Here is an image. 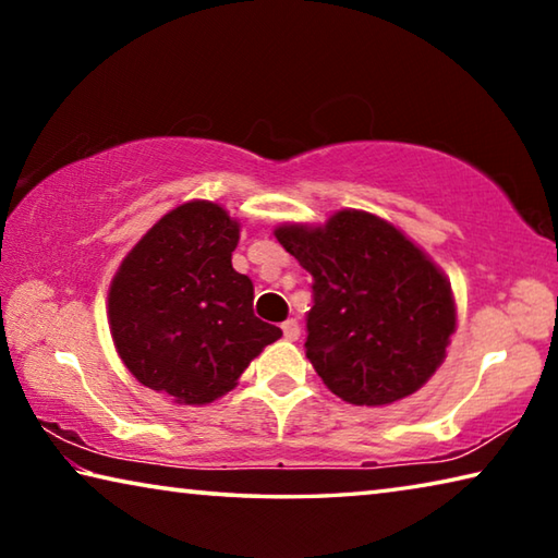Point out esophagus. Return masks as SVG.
I'll use <instances>...</instances> for the list:
<instances>
[{
	"instance_id": "1",
	"label": "esophagus",
	"mask_w": 558,
	"mask_h": 558,
	"mask_svg": "<svg viewBox=\"0 0 558 558\" xmlns=\"http://www.w3.org/2000/svg\"><path fill=\"white\" fill-rule=\"evenodd\" d=\"M282 337H286V339H290V342H292V339H298L300 337V325H298V319H286V323H282Z\"/></svg>"
}]
</instances>
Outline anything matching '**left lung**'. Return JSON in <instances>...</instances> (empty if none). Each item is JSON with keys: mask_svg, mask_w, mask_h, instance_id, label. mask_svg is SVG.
Masks as SVG:
<instances>
[{"mask_svg": "<svg viewBox=\"0 0 558 558\" xmlns=\"http://www.w3.org/2000/svg\"><path fill=\"white\" fill-rule=\"evenodd\" d=\"M276 239L313 276L305 354L329 391L384 405L430 379L456 332V305L418 245L352 209L317 229L280 226Z\"/></svg>", "mask_w": 558, "mask_h": 558, "instance_id": "obj_1", "label": "left lung"}]
</instances>
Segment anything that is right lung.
I'll return each instance as SVG.
<instances>
[{
	"mask_svg": "<svg viewBox=\"0 0 558 558\" xmlns=\"http://www.w3.org/2000/svg\"><path fill=\"white\" fill-rule=\"evenodd\" d=\"M239 223L219 204L162 216L112 278L108 307L118 354L140 384L177 403L231 391L280 327L253 315V282L231 266Z\"/></svg>",
	"mask_w": 558,
	"mask_h": 558,
	"instance_id": "obj_1",
	"label": "right lung"
}]
</instances>
